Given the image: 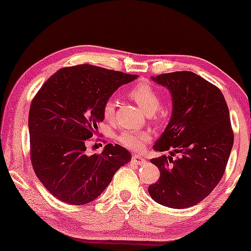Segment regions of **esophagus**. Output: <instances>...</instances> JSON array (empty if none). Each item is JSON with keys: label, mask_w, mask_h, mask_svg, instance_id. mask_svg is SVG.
<instances>
[{"label": "esophagus", "mask_w": 251, "mask_h": 251, "mask_svg": "<svg viewBox=\"0 0 251 251\" xmlns=\"http://www.w3.org/2000/svg\"><path fill=\"white\" fill-rule=\"evenodd\" d=\"M131 160H132L133 163L139 164V166H142V164H145L147 162L145 158H142L141 155H137V154L132 155V159H131Z\"/></svg>", "instance_id": "esophagus-1"}]
</instances>
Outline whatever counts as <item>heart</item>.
<instances>
[{
  "label": "heart",
  "instance_id": "b5f03b06",
  "mask_svg": "<svg viewBox=\"0 0 251 251\" xmlns=\"http://www.w3.org/2000/svg\"><path fill=\"white\" fill-rule=\"evenodd\" d=\"M128 96L145 111L147 114H152L159 109L161 103V97L157 89L148 82L143 81L135 84L128 93ZM116 114V102L112 99L106 100L102 106V116L105 120H113ZM151 139L150 133L145 131L126 130L119 135V141L122 146L129 148L134 151H141L145 148L146 143Z\"/></svg>",
  "mask_w": 251,
  "mask_h": 251
}]
</instances>
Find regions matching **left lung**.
<instances>
[{"mask_svg": "<svg viewBox=\"0 0 251 251\" xmlns=\"http://www.w3.org/2000/svg\"><path fill=\"white\" fill-rule=\"evenodd\" d=\"M152 80L172 98L170 121L153 149L174 151L151 160L160 178L148 191L162 206L192 207L210 195L225 174L233 145L228 105L216 85L194 72L164 73Z\"/></svg>", "mask_w": 251, "mask_h": 251, "instance_id": "1", "label": "left lung"}]
</instances>
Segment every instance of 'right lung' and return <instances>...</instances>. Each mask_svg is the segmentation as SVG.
I'll use <instances>...</instances> for the list:
<instances>
[{"mask_svg":"<svg viewBox=\"0 0 251 251\" xmlns=\"http://www.w3.org/2000/svg\"><path fill=\"white\" fill-rule=\"evenodd\" d=\"M138 75L94 65L60 69L44 82L28 113L30 155L39 180L56 199L89 203L109 186L118 169L131 160L119 145L87 155V141L103 121L102 106L122 84Z\"/></svg>","mask_w":251,"mask_h":251,"instance_id":"right-lung-1","label":"right lung"}]
</instances>
